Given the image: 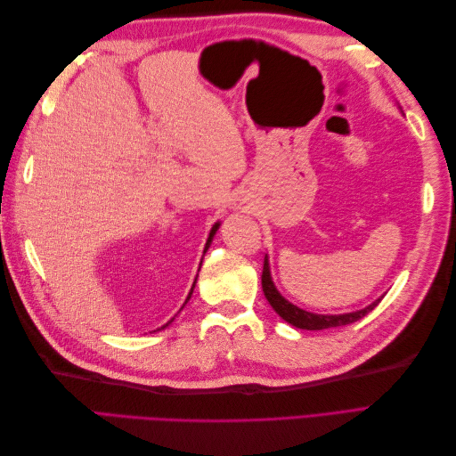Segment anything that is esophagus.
Masks as SVG:
<instances>
[{
  "label": "esophagus",
  "instance_id": "1",
  "mask_svg": "<svg viewBox=\"0 0 456 456\" xmlns=\"http://www.w3.org/2000/svg\"><path fill=\"white\" fill-rule=\"evenodd\" d=\"M241 203H249V200H247V198H243V200H241Z\"/></svg>",
  "mask_w": 456,
  "mask_h": 456
}]
</instances>
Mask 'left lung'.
<instances>
[{
  "label": "left lung",
  "mask_w": 456,
  "mask_h": 456,
  "mask_svg": "<svg viewBox=\"0 0 456 456\" xmlns=\"http://www.w3.org/2000/svg\"><path fill=\"white\" fill-rule=\"evenodd\" d=\"M262 291H265L266 300L270 302V306L275 310L281 320L287 323H291L297 329H306V330H322V329H333V327H342V325H350L357 320H362L363 315H367L370 310H375V306L382 300L377 298L375 302H370L369 306L355 310V312H346V314H314L308 310H302L293 302H289L275 287L272 280V272H270V260L268 255L265 256V268H262Z\"/></svg>",
  "instance_id": "obj_1"
}]
</instances>
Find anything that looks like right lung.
Returning <instances> with one entry per match:
<instances>
[{
    "mask_svg": "<svg viewBox=\"0 0 456 456\" xmlns=\"http://www.w3.org/2000/svg\"><path fill=\"white\" fill-rule=\"evenodd\" d=\"M218 226H220V223H215L213 224V228H211V232H209V238H207V243H205V249H203V253H207V249H209V247H211V241H213V238H215V233H216V230H218ZM203 260V258H201ZM196 281H198V278L194 280V285H191V289H190V293H188V297H186V302L190 300V297H191V293H194V287H196ZM186 302H184V305H186ZM173 320H175V317H173ZM171 320V322H173ZM171 322H167V323H165V325H161L159 329H156V330H161V329H165V327H167Z\"/></svg>",
    "mask_w": 456,
    "mask_h": 456,
    "instance_id": "right-lung-1",
    "label": "right lung"
}]
</instances>
